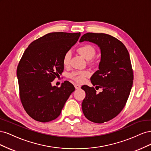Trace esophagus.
<instances>
[{
	"instance_id": "esophagus-1",
	"label": "esophagus",
	"mask_w": 151,
	"mask_h": 151,
	"mask_svg": "<svg viewBox=\"0 0 151 151\" xmlns=\"http://www.w3.org/2000/svg\"><path fill=\"white\" fill-rule=\"evenodd\" d=\"M74 86H75L76 89H81V86H80L79 84H76L74 85Z\"/></svg>"
}]
</instances>
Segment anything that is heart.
Instances as JSON below:
<instances>
[{
    "instance_id": "b5f03b06",
    "label": "heart",
    "mask_w": 151,
    "mask_h": 151,
    "mask_svg": "<svg viewBox=\"0 0 151 151\" xmlns=\"http://www.w3.org/2000/svg\"><path fill=\"white\" fill-rule=\"evenodd\" d=\"M77 52L81 55L84 57L87 60H91L93 59L96 55L95 48L90 45L86 44L82 45L77 48ZM71 58V53L67 52L65 53L63 57V64L64 66L67 67L69 65ZM90 62H92L90 61ZM89 75L88 72L87 71H79L74 72L70 74V77L76 81L77 83H82L83 82L85 77Z\"/></svg>"
}]
</instances>
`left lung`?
<instances>
[{"label": "left lung", "mask_w": 151, "mask_h": 151, "mask_svg": "<svg viewBox=\"0 0 151 151\" xmlns=\"http://www.w3.org/2000/svg\"><path fill=\"white\" fill-rule=\"evenodd\" d=\"M89 42L101 50L99 70L91 77V83L102 91L83 86L86 97L82 103L84 116L94 123H102L116 116L129 98L134 75L129 53L120 41L104 33H88L79 42Z\"/></svg>", "instance_id": "1"}]
</instances>
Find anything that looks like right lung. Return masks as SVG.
<instances>
[{
  "mask_svg": "<svg viewBox=\"0 0 151 151\" xmlns=\"http://www.w3.org/2000/svg\"><path fill=\"white\" fill-rule=\"evenodd\" d=\"M80 36V33H50L32 42L22 55L17 68L20 98L34 120L48 122L56 119L74 91L68 81L60 88L53 86L52 82L63 71V57Z\"/></svg>",
  "mask_w": 151,
  "mask_h": 151,
  "instance_id": "add662e5",
  "label": "right lung"
}]
</instances>
